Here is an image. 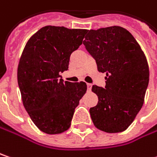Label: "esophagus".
<instances>
[{
  "mask_svg": "<svg viewBox=\"0 0 157 157\" xmlns=\"http://www.w3.org/2000/svg\"><path fill=\"white\" fill-rule=\"evenodd\" d=\"M92 89V84H87V91H91Z\"/></svg>",
  "mask_w": 157,
  "mask_h": 157,
  "instance_id": "34e87169",
  "label": "esophagus"
}]
</instances>
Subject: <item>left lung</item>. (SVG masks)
Wrapping results in <instances>:
<instances>
[{
  "label": "left lung",
  "mask_w": 157,
  "mask_h": 157,
  "mask_svg": "<svg viewBox=\"0 0 157 157\" xmlns=\"http://www.w3.org/2000/svg\"><path fill=\"white\" fill-rule=\"evenodd\" d=\"M83 44L106 73L105 87L93 86L97 105L90 108L94 126L109 133L121 132L133 122L144 102L149 81L145 55L134 37L120 26L88 30Z\"/></svg>",
  "instance_id": "8db88e82"
}]
</instances>
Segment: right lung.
Segmentation results:
<instances>
[{"mask_svg":"<svg viewBox=\"0 0 157 157\" xmlns=\"http://www.w3.org/2000/svg\"><path fill=\"white\" fill-rule=\"evenodd\" d=\"M84 29L48 25L30 38L20 57L17 82L23 104L36 126L48 134L70 128L75 109L86 92L85 82H63L61 72L82 44Z\"/></svg>","mask_w":157,"mask_h":157,"instance_id":"right-lung-1","label":"right lung"}]
</instances>
